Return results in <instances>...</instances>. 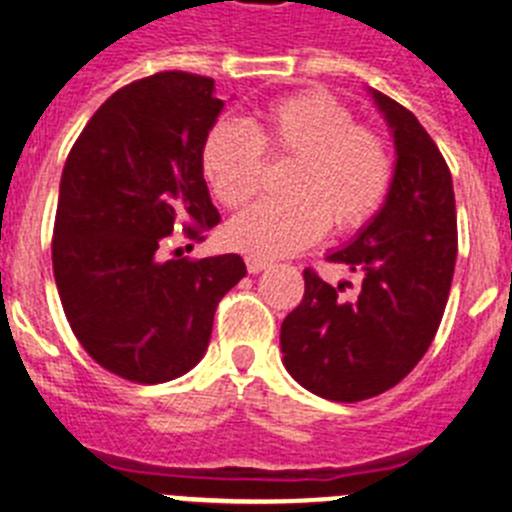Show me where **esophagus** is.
Masks as SVG:
<instances>
[{"label":"esophagus","mask_w":512,"mask_h":512,"mask_svg":"<svg viewBox=\"0 0 512 512\" xmlns=\"http://www.w3.org/2000/svg\"><path fill=\"white\" fill-rule=\"evenodd\" d=\"M246 266L251 274H259V271L269 269L271 261L269 259H261V256H246Z\"/></svg>","instance_id":"esophagus-1"}]
</instances>
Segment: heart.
Returning a JSON list of instances; mask_svg holds the SVG:
<instances>
[{"label": "heart", "instance_id": "obj_1", "mask_svg": "<svg viewBox=\"0 0 512 512\" xmlns=\"http://www.w3.org/2000/svg\"><path fill=\"white\" fill-rule=\"evenodd\" d=\"M264 153L295 156L284 200H261L228 223L230 246L251 256H289L315 243L328 223L361 228L377 215L392 184V156L374 130L333 94L310 89L274 99L243 122L217 120L200 148L212 194L235 210L261 184Z\"/></svg>", "mask_w": 512, "mask_h": 512}]
</instances>
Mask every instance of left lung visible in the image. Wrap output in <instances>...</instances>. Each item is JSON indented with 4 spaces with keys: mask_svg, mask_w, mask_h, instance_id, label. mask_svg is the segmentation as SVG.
Returning <instances> with one entry per match:
<instances>
[{
    "mask_svg": "<svg viewBox=\"0 0 512 512\" xmlns=\"http://www.w3.org/2000/svg\"><path fill=\"white\" fill-rule=\"evenodd\" d=\"M395 140L387 200L351 243L328 253L361 277L354 297L305 269V297L282 323L287 372L312 395L359 402L413 372L441 325L456 264L451 171L418 117L369 89Z\"/></svg>",
    "mask_w": 512,
    "mask_h": 512,
    "instance_id": "8db88e82",
    "label": "left lung"
}]
</instances>
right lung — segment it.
<instances>
[{"label": "right lung", "instance_id": "right-lung-1", "mask_svg": "<svg viewBox=\"0 0 512 512\" xmlns=\"http://www.w3.org/2000/svg\"><path fill=\"white\" fill-rule=\"evenodd\" d=\"M220 112L207 76L153 74L94 112L63 166L58 297L84 351L130 382H169L200 364L217 302L246 277L238 253L164 259L171 233L197 241L220 223L200 166Z\"/></svg>", "mask_w": 512, "mask_h": 512}]
</instances>
